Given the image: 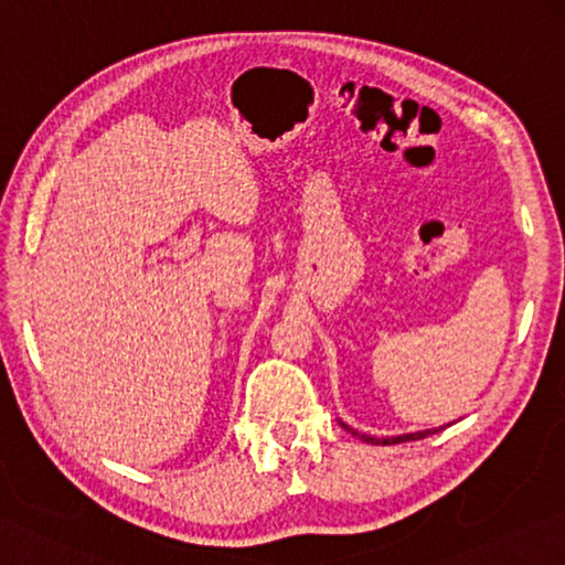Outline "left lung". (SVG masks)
I'll return each mask as SVG.
<instances>
[{
  "mask_svg": "<svg viewBox=\"0 0 565 565\" xmlns=\"http://www.w3.org/2000/svg\"><path fill=\"white\" fill-rule=\"evenodd\" d=\"M344 429L348 431H352L354 437H360L362 441H367V444H374V447H377V444H402V441H417V439H424V437H429V434H437V431H441L444 427H439V429H424V431H412V434H399V437H370V434H360L358 429H352V427H348V424L344 422H340Z\"/></svg>",
  "mask_w": 565,
  "mask_h": 565,
  "instance_id": "1",
  "label": "left lung"
}]
</instances>
